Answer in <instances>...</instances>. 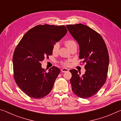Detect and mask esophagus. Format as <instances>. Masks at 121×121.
Returning <instances> with one entry per match:
<instances>
[{
	"label": "esophagus",
	"instance_id": "esophagus-1",
	"mask_svg": "<svg viewBox=\"0 0 121 121\" xmlns=\"http://www.w3.org/2000/svg\"><path fill=\"white\" fill-rule=\"evenodd\" d=\"M69 71V69H67V68H63L62 69H61V71H62V73H65V72H67V71Z\"/></svg>",
	"mask_w": 121,
	"mask_h": 121
}]
</instances>
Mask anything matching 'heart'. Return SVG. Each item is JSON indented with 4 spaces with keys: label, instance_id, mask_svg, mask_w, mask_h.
<instances>
[{
    "label": "heart",
    "instance_id": "obj_1",
    "mask_svg": "<svg viewBox=\"0 0 121 121\" xmlns=\"http://www.w3.org/2000/svg\"><path fill=\"white\" fill-rule=\"evenodd\" d=\"M65 44L69 49H70L71 48H72V47L73 45H76L75 41L73 40H71V39H69V40H67L65 41ZM59 43H56L53 46V49H52L53 52L56 53L58 52L59 50ZM63 64H64L65 65H69V62L65 61V62H63Z\"/></svg>",
    "mask_w": 121,
    "mask_h": 121
}]
</instances>
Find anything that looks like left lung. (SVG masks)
<instances>
[{
    "label": "left lung",
    "instance_id": "left-lung-1",
    "mask_svg": "<svg viewBox=\"0 0 121 121\" xmlns=\"http://www.w3.org/2000/svg\"><path fill=\"white\" fill-rule=\"evenodd\" d=\"M68 31L79 46V59L85 65V72L81 75L70 70L73 92L78 97L87 99L97 93L105 83L109 66V54L101 35L83 24L67 26Z\"/></svg>",
    "mask_w": 121,
    "mask_h": 121
}]
</instances>
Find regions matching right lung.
Masks as SVG:
<instances>
[{
    "instance_id": "right-lung-1",
    "label": "right lung",
    "mask_w": 121,
    "mask_h": 121,
    "mask_svg": "<svg viewBox=\"0 0 121 121\" xmlns=\"http://www.w3.org/2000/svg\"><path fill=\"white\" fill-rule=\"evenodd\" d=\"M67 31L64 26H36L24 34L16 47L13 56L14 78L20 89L30 98L40 99L52 90L60 70L53 66L47 72L41 62L52 54L53 45Z\"/></svg>"
}]
</instances>
